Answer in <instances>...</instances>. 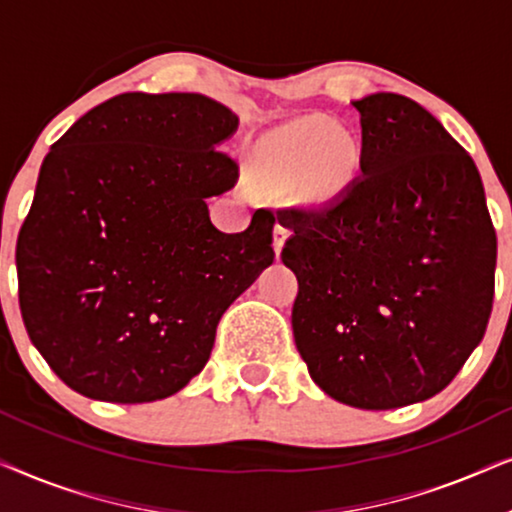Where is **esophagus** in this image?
<instances>
[{"label": "esophagus", "instance_id": "obj_1", "mask_svg": "<svg viewBox=\"0 0 512 512\" xmlns=\"http://www.w3.org/2000/svg\"><path fill=\"white\" fill-rule=\"evenodd\" d=\"M289 235H291V230H289V226H286V223H275V230H272V247H275V254L279 256L282 254V249H284V242L289 240Z\"/></svg>", "mask_w": 512, "mask_h": 512}]
</instances>
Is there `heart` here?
I'll list each match as a JSON object with an SVG mask.
<instances>
[{"instance_id":"1","label":"heart","mask_w":512,"mask_h":512,"mask_svg":"<svg viewBox=\"0 0 512 512\" xmlns=\"http://www.w3.org/2000/svg\"><path fill=\"white\" fill-rule=\"evenodd\" d=\"M356 167L359 151L347 132L333 130L321 118H303L265 139L251 177L268 191L326 202L352 184Z\"/></svg>"}]
</instances>
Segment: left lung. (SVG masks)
Returning a JSON list of instances; mask_svg holds the SVG:
<instances>
[{"mask_svg": "<svg viewBox=\"0 0 512 512\" xmlns=\"http://www.w3.org/2000/svg\"><path fill=\"white\" fill-rule=\"evenodd\" d=\"M361 174L324 205L279 209L298 277L293 340L314 384L361 410L422 403L485 335L496 235L473 158L410 97L373 93Z\"/></svg>", "mask_w": 512, "mask_h": 512, "instance_id": "left-lung-1", "label": "left lung"}]
</instances>
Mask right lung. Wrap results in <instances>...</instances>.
Segmentation results:
<instances>
[{
    "label": "right lung",
    "mask_w": 512,
    "mask_h": 512,
    "mask_svg": "<svg viewBox=\"0 0 512 512\" xmlns=\"http://www.w3.org/2000/svg\"><path fill=\"white\" fill-rule=\"evenodd\" d=\"M240 118L200 93H125L51 146L16 244L32 345L93 401L151 403L205 368L223 312L275 261V216L221 233Z\"/></svg>",
    "instance_id": "right-lung-1"
}]
</instances>
